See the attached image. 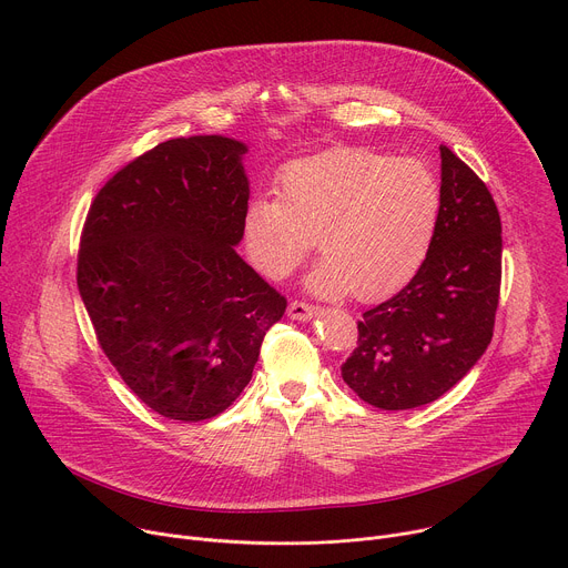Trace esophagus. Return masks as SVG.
Masks as SVG:
<instances>
[{"label": "esophagus", "mask_w": 568, "mask_h": 568, "mask_svg": "<svg viewBox=\"0 0 568 568\" xmlns=\"http://www.w3.org/2000/svg\"><path fill=\"white\" fill-rule=\"evenodd\" d=\"M315 313H317V307L311 305V303H305V301H292V303L287 305V317L294 320V322H307V320H313Z\"/></svg>", "instance_id": "obj_1"}]
</instances>
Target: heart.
I'll return each mask as SVG.
<instances>
[{"label":"heart","instance_id":"b5f03b06","mask_svg":"<svg viewBox=\"0 0 568 568\" xmlns=\"http://www.w3.org/2000/svg\"><path fill=\"white\" fill-rule=\"evenodd\" d=\"M439 215L442 185L424 161L337 146L287 163L278 194L253 196L242 242L257 272L283 281L320 235L326 261L307 276V287L328 298L353 290L359 301H376L422 270Z\"/></svg>","mask_w":568,"mask_h":568}]
</instances>
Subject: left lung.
<instances>
[{"label":"left lung","instance_id":"8db88e82","mask_svg":"<svg viewBox=\"0 0 568 568\" xmlns=\"http://www.w3.org/2000/svg\"><path fill=\"white\" fill-rule=\"evenodd\" d=\"M442 151V215L422 270L357 322L344 383L381 409L437 400L487 351L500 294V215L478 174Z\"/></svg>","mask_w":568,"mask_h":568}]
</instances>
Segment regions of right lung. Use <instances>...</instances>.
Here are the masks:
<instances>
[{"instance_id": "1", "label": "right lung", "mask_w": 568, "mask_h": 568, "mask_svg": "<svg viewBox=\"0 0 568 568\" xmlns=\"http://www.w3.org/2000/svg\"><path fill=\"white\" fill-rule=\"evenodd\" d=\"M246 146L174 138L122 168L90 205L77 283L101 351L159 415L217 417L246 387L287 301L235 246Z\"/></svg>"}]
</instances>
